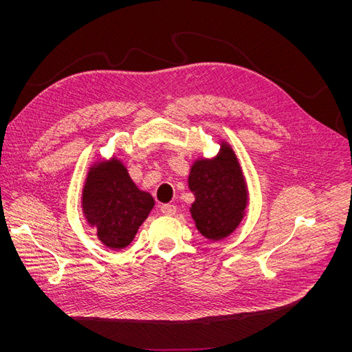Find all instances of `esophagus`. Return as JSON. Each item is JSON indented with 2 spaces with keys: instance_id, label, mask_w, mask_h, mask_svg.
Returning <instances> with one entry per match:
<instances>
[{
  "instance_id": "1",
  "label": "esophagus",
  "mask_w": 352,
  "mask_h": 352,
  "mask_svg": "<svg viewBox=\"0 0 352 352\" xmlns=\"http://www.w3.org/2000/svg\"><path fill=\"white\" fill-rule=\"evenodd\" d=\"M160 210H162V212H163V214H166V216H173L175 212H176V206H173V204H163L162 207H160Z\"/></svg>"
}]
</instances>
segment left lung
<instances>
[{
  "instance_id": "left-lung-1",
  "label": "left lung",
  "mask_w": 352,
  "mask_h": 352,
  "mask_svg": "<svg viewBox=\"0 0 352 352\" xmlns=\"http://www.w3.org/2000/svg\"><path fill=\"white\" fill-rule=\"evenodd\" d=\"M188 186L195 197L189 211L201 235L210 241L232 235L247 214L250 198L238 157L226 141H220L216 157L195 160Z\"/></svg>"
}]
</instances>
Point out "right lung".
Returning <instances> with one entry per match:
<instances>
[{
	"instance_id": "right-lung-1",
	"label": "right lung",
	"mask_w": 352,
	"mask_h": 352,
	"mask_svg": "<svg viewBox=\"0 0 352 352\" xmlns=\"http://www.w3.org/2000/svg\"><path fill=\"white\" fill-rule=\"evenodd\" d=\"M154 204L153 195L136 186L122 160H98L89 167L82 189V212L107 248H126Z\"/></svg>"
}]
</instances>
